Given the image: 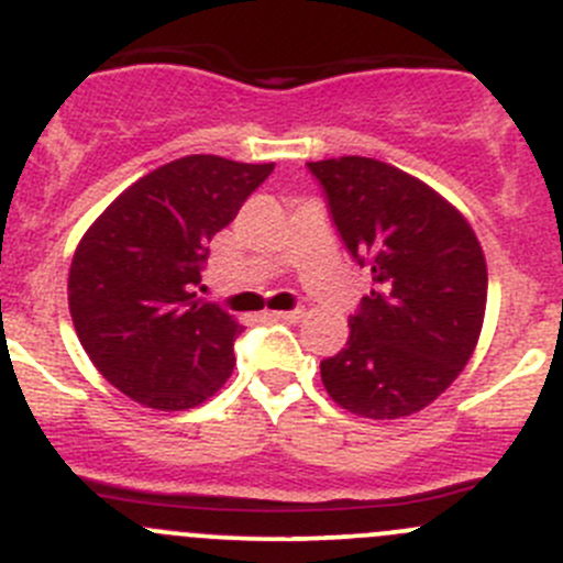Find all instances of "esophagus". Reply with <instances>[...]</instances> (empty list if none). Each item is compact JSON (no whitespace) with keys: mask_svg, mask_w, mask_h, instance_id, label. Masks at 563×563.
<instances>
[{"mask_svg":"<svg viewBox=\"0 0 563 563\" xmlns=\"http://www.w3.org/2000/svg\"><path fill=\"white\" fill-rule=\"evenodd\" d=\"M275 321H299L302 319V310H277V313H269Z\"/></svg>","mask_w":563,"mask_h":563,"instance_id":"esophagus-1","label":"esophagus"}]
</instances>
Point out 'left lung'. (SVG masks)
Listing matches in <instances>:
<instances>
[{
	"label": "left lung",
	"instance_id": "1",
	"mask_svg": "<svg viewBox=\"0 0 563 563\" xmlns=\"http://www.w3.org/2000/svg\"><path fill=\"white\" fill-rule=\"evenodd\" d=\"M368 297L349 341L321 360L332 401L371 420L429 407L476 352L487 310V261L471 222L429 184L365 156L308 162Z\"/></svg>",
	"mask_w": 563,
	"mask_h": 563
}]
</instances>
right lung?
<instances>
[{
  "label": "right lung",
  "instance_id": "1",
  "mask_svg": "<svg viewBox=\"0 0 563 563\" xmlns=\"http://www.w3.org/2000/svg\"><path fill=\"white\" fill-rule=\"evenodd\" d=\"M275 165L184 156L131 184L87 228L70 261L68 308L103 379L143 407L178 412L233 374L242 324L195 299L209 242Z\"/></svg>",
  "mask_w": 563,
  "mask_h": 563
}]
</instances>
